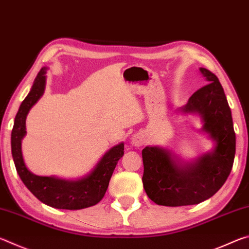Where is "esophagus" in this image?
Here are the masks:
<instances>
[{
	"mask_svg": "<svg viewBox=\"0 0 249 249\" xmlns=\"http://www.w3.org/2000/svg\"><path fill=\"white\" fill-rule=\"evenodd\" d=\"M132 144L134 146H136V147H141L142 145H145L146 144V137L141 133L135 134V135H133V137H132Z\"/></svg>",
	"mask_w": 249,
	"mask_h": 249,
	"instance_id": "esophagus-1",
	"label": "esophagus"
}]
</instances>
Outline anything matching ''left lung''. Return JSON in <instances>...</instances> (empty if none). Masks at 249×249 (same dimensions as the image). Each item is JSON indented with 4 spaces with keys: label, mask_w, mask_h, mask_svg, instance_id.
Segmentation results:
<instances>
[{
    "label": "left lung",
    "mask_w": 249,
    "mask_h": 249,
    "mask_svg": "<svg viewBox=\"0 0 249 249\" xmlns=\"http://www.w3.org/2000/svg\"><path fill=\"white\" fill-rule=\"evenodd\" d=\"M200 71L209 84L195 92L181 111L199 113L202 130L215 142V147L195 162L183 165L169 150L149 146L142 149V184L158 205H192L210 199L225 183L233 167L236 136L230 105L216 75L205 68Z\"/></svg>",
    "instance_id": "left-lung-1"
}]
</instances>
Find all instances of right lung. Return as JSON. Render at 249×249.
Wrapping results in <instances>:
<instances>
[{
    "label": "right lung",
    "instance_id": "obj_1",
    "mask_svg": "<svg viewBox=\"0 0 249 249\" xmlns=\"http://www.w3.org/2000/svg\"><path fill=\"white\" fill-rule=\"evenodd\" d=\"M46 67L41 68L31 91L19 107L11 135L12 156L20 180L37 199L52 208L80 210L95 205L103 199L109 179L117 161L124 155V144L109 149L100 160L93 171L79 180H62L54 177H40L32 174L25 165L22 155V140L26 135V116L29 109L44 94Z\"/></svg>",
    "mask_w": 249,
    "mask_h": 249
}]
</instances>
